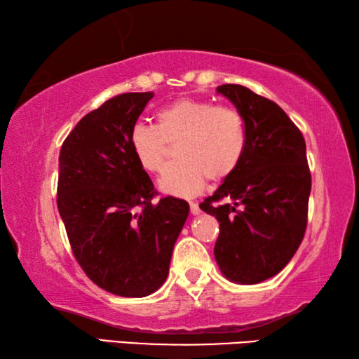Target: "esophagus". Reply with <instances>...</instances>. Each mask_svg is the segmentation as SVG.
Listing matches in <instances>:
<instances>
[{
    "mask_svg": "<svg viewBox=\"0 0 359 359\" xmlns=\"http://www.w3.org/2000/svg\"><path fill=\"white\" fill-rule=\"evenodd\" d=\"M190 212H191V215H199L201 209H199V205L196 203H190Z\"/></svg>",
    "mask_w": 359,
    "mask_h": 359,
    "instance_id": "esophagus-1",
    "label": "esophagus"
}]
</instances>
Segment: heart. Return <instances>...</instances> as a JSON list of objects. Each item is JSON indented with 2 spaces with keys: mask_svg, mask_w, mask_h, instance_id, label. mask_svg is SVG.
<instances>
[{
  "mask_svg": "<svg viewBox=\"0 0 359 359\" xmlns=\"http://www.w3.org/2000/svg\"><path fill=\"white\" fill-rule=\"evenodd\" d=\"M155 126L137 123L130 133V145L144 171L156 174L166 163L168 145H175V158L158 182L171 196H193L210 180H223L234 172L244 156L247 135L241 114L210 101L179 98L163 106Z\"/></svg>",
  "mask_w": 359,
  "mask_h": 359,
  "instance_id": "obj_1",
  "label": "heart"
}]
</instances>
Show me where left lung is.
Instances as JSON below:
<instances>
[{"instance_id": "8db88e82", "label": "left lung", "mask_w": 359, "mask_h": 359, "mask_svg": "<svg viewBox=\"0 0 359 359\" xmlns=\"http://www.w3.org/2000/svg\"><path fill=\"white\" fill-rule=\"evenodd\" d=\"M245 125L244 156L199 204L220 222L214 255L222 274L241 285L277 276L304 238L311 196L306 141L280 106L242 85L217 87Z\"/></svg>"}]
</instances>
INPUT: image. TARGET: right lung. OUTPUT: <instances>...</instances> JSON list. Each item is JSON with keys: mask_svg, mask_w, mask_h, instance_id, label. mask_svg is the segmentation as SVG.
I'll list each match as a JSON object with an SVG mask.
<instances>
[{"mask_svg": "<svg viewBox=\"0 0 359 359\" xmlns=\"http://www.w3.org/2000/svg\"><path fill=\"white\" fill-rule=\"evenodd\" d=\"M154 92L107 100L79 121L58 158V212L74 257L100 288L144 297L169 274L190 205L156 193L139 166L130 133Z\"/></svg>", "mask_w": 359, "mask_h": 359, "instance_id": "right-lung-1", "label": "right lung"}]
</instances>
